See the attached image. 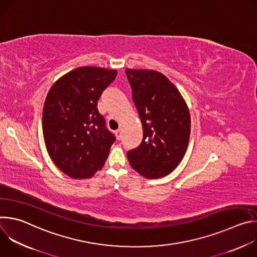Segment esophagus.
<instances>
[{
	"label": "esophagus",
	"instance_id": "34e87169",
	"mask_svg": "<svg viewBox=\"0 0 257 257\" xmlns=\"http://www.w3.org/2000/svg\"><path fill=\"white\" fill-rule=\"evenodd\" d=\"M115 134H116L117 139H118V140H121V138H122V132H121V130H120V129L117 130V131L115 132Z\"/></svg>",
	"mask_w": 257,
	"mask_h": 257
}]
</instances>
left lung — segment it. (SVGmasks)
<instances>
[{
    "mask_svg": "<svg viewBox=\"0 0 257 257\" xmlns=\"http://www.w3.org/2000/svg\"><path fill=\"white\" fill-rule=\"evenodd\" d=\"M143 138L127 153L131 167L144 178L170 174L184 157L190 136L188 106L176 86L155 70L126 69Z\"/></svg>",
    "mask_w": 257,
    "mask_h": 257,
    "instance_id": "8db88e82",
    "label": "left lung"
}]
</instances>
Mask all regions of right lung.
<instances>
[{
	"label": "right lung",
	"instance_id": "add662e5",
	"mask_svg": "<svg viewBox=\"0 0 257 257\" xmlns=\"http://www.w3.org/2000/svg\"><path fill=\"white\" fill-rule=\"evenodd\" d=\"M116 76V70L79 67L49 90L43 111L46 148L55 165L71 178L92 177L116 140L97 109L98 98Z\"/></svg>",
	"mask_w": 257,
	"mask_h": 257
}]
</instances>
